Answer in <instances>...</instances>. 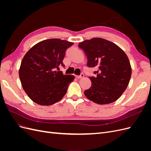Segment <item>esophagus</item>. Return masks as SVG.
<instances>
[{
	"label": "esophagus",
	"mask_w": 151,
	"mask_h": 151,
	"mask_svg": "<svg viewBox=\"0 0 151 151\" xmlns=\"http://www.w3.org/2000/svg\"><path fill=\"white\" fill-rule=\"evenodd\" d=\"M84 74H83V73H81V74L80 76H76V77L77 79H81V78H83V77H84Z\"/></svg>",
	"instance_id": "esophagus-1"
}]
</instances>
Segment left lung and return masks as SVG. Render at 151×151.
<instances>
[{
    "label": "left lung",
    "instance_id": "1",
    "mask_svg": "<svg viewBox=\"0 0 151 151\" xmlns=\"http://www.w3.org/2000/svg\"><path fill=\"white\" fill-rule=\"evenodd\" d=\"M88 58L89 67H96L89 77L91 86L84 91L86 98L97 104L111 103L119 98L130 80L132 68L126 53L115 43L93 38L79 43Z\"/></svg>",
    "mask_w": 151,
    "mask_h": 151
}]
</instances>
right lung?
<instances>
[{"label": "right lung", "instance_id": "1", "mask_svg": "<svg viewBox=\"0 0 151 151\" xmlns=\"http://www.w3.org/2000/svg\"><path fill=\"white\" fill-rule=\"evenodd\" d=\"M74 43L58 38L42 41L32 47L23 57L19 76L22 88L29 98L40 105L48 106L61 100L72 75L58 71L65 51Z\"/></svg>", "mask_w": 151, "mask_h": 151}]
</instances>
